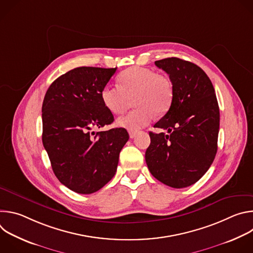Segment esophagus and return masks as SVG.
I'll list each match as a JSON object with an SVG mask.
<instances>
[{"label":"esophagus","instance_id":"34e87169","mask_svg":"<svg viewBox=\"0 0 253 253\" xmlns=\"http://www.w3.org/2000/svg\"><path fill=\"white\" fill-rule=\"evenodd\" d=\"M129 136H130V138L132 139V138H134L135 136H136V132L135 131H129Z\"/></svg>","mask_w":253,"mask_h":253}]
</instances>
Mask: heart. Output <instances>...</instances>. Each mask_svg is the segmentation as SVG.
Wrapping results in <instances>:
<instances>
[{
    "instance_id": "1",
    "label": "heart",
    "mask_w": 253,
    "mask_h": 253,
    "mask_svg": "<svg viewBox=\"0 0 253 253\" xmlns=\"http://www.w3.org/2000/svg\"><path fill=\"white\" fill-rule=\"evenodd\" d=\"M105 107L112 114L124 113L131 105L134 110L118 119L117 124L129 130L147 125L154 114L163 115L171 106L173 86L163 75L144 67H131L118 77V86L106 85L101 92Z\"/></svg>"
}]
</instances>
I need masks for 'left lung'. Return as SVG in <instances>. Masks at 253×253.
<instances>
[{"label":"left lung","instance_id":"obj_1","mask_svg":"<svg viewBox=\"0 0 253 253\" xmlns=\"http://www.w3.org/2000/svg\"><path fill=\"white\" fill-rule=\"evenodd\" d=\"M155 65L169 75L173 99L168 112L154 125L167 134L149 133L145 160L160 182L184 188L207 172L217 152L218 102L210 79L197 65L175 57Z\"/></svg>","mask_w":253,"mask_h":253}]
</instances>
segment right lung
<instances>
[{
  "label": "right lung",
  "mask_w": 253,
  "mask_h": 253,
  "mask_svg": "<svg viewBox=\"0 0 253 253\" xmlns=\"http://www.w3.org/2000/svg\"><path fill=\"white\" fill-rule=\"evenodd\" d=\"M116 69L75 68L50 85L43 101L42 140L52 169L63 185L80 194L110 181L129 139L124 128L91 132L114 121L101 92Z\"/></svg>",
  "instance_id": "1"
}]
</instances>
